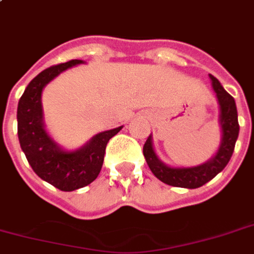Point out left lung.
I'll use <instances>...</instances> for the list:
<instances>
[{"instance_id": "1", "label": "left lung", "mask_w": 254, "mask_h": 254, "mask_svg": "<svg viewBox=\"0 0 254 254\" xmlns=\"http://www.w3.org/2000/svg\"><path fill=\"white\" fill-rule=\"evenodd\" d=\"M213 89L217 94L219 105V127H221V144L217 153L208 161L195 167H171L159 159L153 149L152 134L146 138L144 144V156L152 174L165 185L182 187V189H198L215 178L225 168L234 152V145L240 133L238 114L236 101L226 90L223 89L219 80L210 74Z\"/></svg>"}]
</instances>
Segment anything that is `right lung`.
<instances>
[{
	"label": "right lung",
	"mask_w": 254,
	"mask_h": 254,
	"mask_svg": "<svg viewBox=\"0 0 254 254\" xmlns=\"http://www.w3.org/2000/svg\"><path fill=\"white\" fill-rule=\"evenodd\" d=\"M82 63L83 60H69L41 71L29 82L17 108V134L28 163L39 178L62 191L82 189L97 179L109 140L122 129L118 127L98 133L75 151L62 148L46 130L43 90L63 71Z\"/></svg>",
	"instance_id": "add662e5"
}]
</instances>
